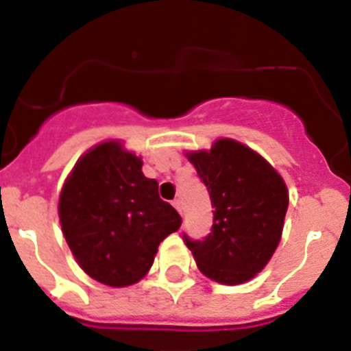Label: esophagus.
Here are the masks:
<instances>
[{"label": "esophagus", "instance_id": "34e87169", "mask_svg": "<svg viewBox=\"0 0 351 351\" xmlns=\"http://www.w3.org/2000/svg\"><path fill=\"white\" fill-rule=\"evenodd\" d=\"M173 206H175V208L178 210L180 215H184V208H182V201H180L178 197H175V199H173Z\"/></svg>", "mask_w": 351, "mask_h": 351}]
</instances>
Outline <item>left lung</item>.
Masks as SVG:
<instances>
[{
  "label": "left lung",
  "instance_id": "obj_1",
  "mask_svg": "<svg viewBox=\"0 0 351 351\" xmlns=\"http://www.w3.org/2000/svg\"><path fill=\"white\" fill-rule=\"evenodd\" d=\"M212 199V233L184 234L197 268L221 285L251 281L276 252L288 210L285 180L249 146L222 138L210 150L189 152Z\"/></svg>",
  "mask_w": 351,
  "mask_h": 351
}]
</instances>
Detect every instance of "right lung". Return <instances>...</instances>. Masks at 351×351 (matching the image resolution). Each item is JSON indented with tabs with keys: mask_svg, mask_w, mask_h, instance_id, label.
<instances>
[{
	"mask_svg": "<svg viewBox=\"0 0 351 351\" xmlns=\"http://www.w3.org/2000/svg\"><path fill=\"white\" fill-rule=\"evenodd\" d=\"M120 141L93 146L63 184L58 213L70 251L84 272L112 288L141 281L158 243L182 217L158 197L157 180Z\"/></svg>",
	"mask_w": 351,
	"mask_h": 351,
	"instance_id": "right-lung-1",
	"label": "right lung"
}]
</instances>
